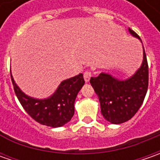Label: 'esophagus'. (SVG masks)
<instances>
[{"instance_id": "obj_1", "label": "esophagus", "mask_w": 160, "mask_h": 160, "mask_svg": "<svg viewBox=\"0 0 160 160\" xmlns=\"http://www.w3.org/2000/svg\"><path fill=\"white\" fill-rule=\"evenodd\" d=\"M92 77V74L89 70H85L83 73V78H84V81L85 82H89L90 78Z\"/></svg>"}]
</instances>
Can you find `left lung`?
Wrapping results in <instances>:
<instances>
[{"mask_svg": "<svg viewBox=\"0 0 160 160\" xmlns=\"http://www.w3.org/2000/svg\"><path fill=\"white\" fill-rule=\"evenodd\" d=\"M129 32L141 40L131 28ZM91 85L98 95L104 118L112 124H121L131 119L144 101L149 84V67L143 48L142 67L131 78L120 81L108 74L102 73L91 77Z\"/></svg>", "mask_w": 160, "mask_h": 160, "instance_id": "8db88e82", "label": "left lung"}]
</instances>
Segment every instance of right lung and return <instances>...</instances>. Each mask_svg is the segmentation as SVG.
Masks as SVG:
<instances>
[{"instance_id": "1", "label": "right lung", "mask_w": 160, "mask_h": 160, "mask_svg": "<svg viewBox=\"0 0 160 160\" xmlns=\"http://www.w3.org/2000/svg\"><path fill=\"white\" fill-rule=\"evenodd\" d=\"M10 77L16 95L27 113L41 125L51 127H59L70 121L75 113L77 93L84 84L83 74H79L63 81L50 98L37 100L26 95L16 84L11 74Z\"/></svg>"}]
</instances>
